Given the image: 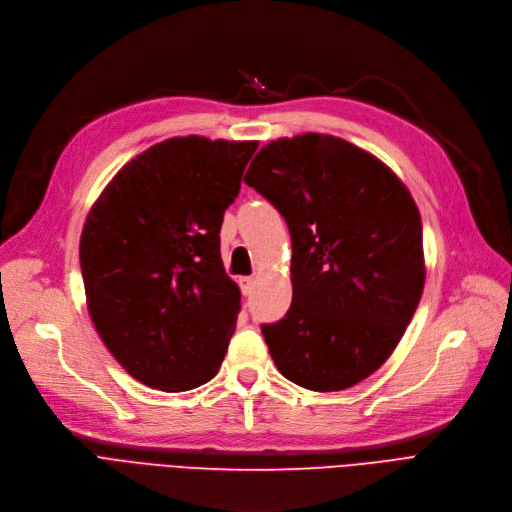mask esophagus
<instances>
[{
	"label": "esophagus",
	"instance_id": "esophagus-1",
	"mask_svg": "<svg viewBox=\"0 0 512 512\" xmlns=\"http://www.w3.org/2000/svg\"><path fill=\"white\" fill-rule=\"evenodd\" d=\"M254 285H256L254 277H239V287H241V294L243 296H250Z\"/></svg>",
	"mask_w": 512,
	"mask_h": 512
}]
</instances>
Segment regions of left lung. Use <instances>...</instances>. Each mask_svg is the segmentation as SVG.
Segmentation results:
<instances>
[{"instance_id": "left-lung-1", "label": "left lung", "mask_w": 512, "mask_h": 512, "mask_svg": "<svg viewBox=\"0 0 512 512\" xmlns=\"http://www.w3.org/2000/svg\"><path fill=\"white\" fill-rule=\"evenodd\" d=\"M243 181L291 233V306L262 325L279 373L312 392L367 379L400 344L425 285L408 187L371 152L325 133L266 143Z\"/></svg>"}]
</instances>
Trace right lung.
<instances>
[{"label": "right lung", "mask_w": 512, "mask_h": 512, "mask_svg": "<svg viewBox=\"0 0 512 512\" xmlns=\"http://www.w3.org/2000/svg\"><path fill=\"white\" fill-rule=\"evenodd\" d=\"M256 148L164 139L120 168L85 218L79 256L91 323L143 385L185 392L221 367L241 294L218 233Z\"/></svg>", "instance_id": "obj_1"}]
</instances>
